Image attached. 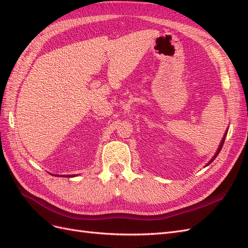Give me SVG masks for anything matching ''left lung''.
<instances>
[{"mask_svg":"<svg viewBox=\"0 0 248 248\" xmlns=\"http://www.w3.org/2000/svg\"><path fill=\"white\" fill-rule=\"evenodd\" d=\"M227 133H228V130L226 131V132H224V136H223V138H222V140H221V141H220V144H219V147H218V149H217V151H216V153L214 154V156L212 157V159L211 160H210L207 164H206V167L207 166H209V164L210 163H211L215 158H216V157H217V155H218L219 154V152H220V150H221V148H222V146H223V142H224V140H226V137H227Z\"/></svg>","mask_w":248,"mask_h":248,"instance_id":"left-lung-1","label":"left lung"}]
</instances>
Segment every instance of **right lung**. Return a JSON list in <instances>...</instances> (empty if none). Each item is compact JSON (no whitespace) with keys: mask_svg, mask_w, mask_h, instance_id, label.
<instances>
[{"mask_svg":"<svg viewBox=\"0 0 248 248\" xmlns=\"http://www.w3.org/2000/svg\"><path fill=\"white\" fill-rule=\"evenodd\" d=\"M54 176H57V177H68V178H70V177H76V175H62V176H60V175H54ZM78 176V175H77Z\"/></svg>","mask_w":248,"mask_h":248,"instance_id":"add662e5","label":"right lung"}]
</instances>
